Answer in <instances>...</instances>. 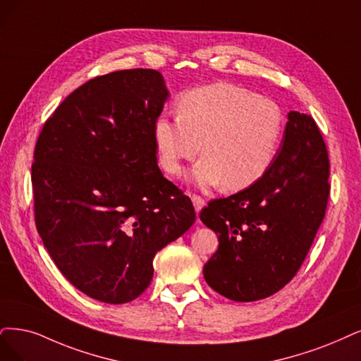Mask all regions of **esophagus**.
Returning a JSON list of instances; mask_svg holds the SVG:
<instances>
[{
  "label": "esophagus",
  "instance_id": "1",
  "mask_svg": "<svg viewBox=\"0 0 361 361\" xmlns=\"http://www.w3.org/2000/svg\"><path fill=\"white\" fill-rule=\"evenodd\" d=\"M190 197H192V202H193V205H195L196 212L201 211V209L204 208V205H205V201H204V199H202L201 196H197V195H192Z\"/></svg>",
  "mask_w": 361,
  "mask_h": 361
}]
</instances>
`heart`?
Returning a JSON list of instances; mask_svg holds the SVG:
<instances>
[{
  "instance_id": "obj_1",
  "label": "heart",
  "mask_w": 361,
  "mask_h": 361,
  "mask_svg": "<svg viewBox=\"0 0 361 361\" xmlns=\"http://www.w3.org/2000/svg\"><path fill=\"white\" fill-rule=\"evenodd\" d=\"M284 132L279 105L250 89L214 83L185 92L178 116H159L154 140L160 164L180 176L185 160L205 156L190 172L199 188L223 184L244 190L262 180L276 157Z\"/></svg>"
}]
</instances>
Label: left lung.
<instances>
[{"instance_id":"1","label":"left lung","mask_w":361,"mask_h":361,"mask_svg":"<svg viewBox=\"0 0 361 361\" xmlns=\"http://www.w3.org/2000/svg\"><path fill=\"white\" fill-rule=\"evenodd\" d=\"M287 117L268 173L211 201L199 214L219 236V248L204 266L205 281L235 302L269 298L288 284L326 214L330 164L322 132L308 114Z\"/></svg>"}]
</instances>
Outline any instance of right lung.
Masks as SVG:
<instances>
[{"instance_id":"1","label":"right lung","mask_w":361,"mask_h":361,"mask_svg":"<svg viewBox=\"0 0 361 361\" xmlns=\"http://www.w3.org/2000/svg\"><path fill=\"white\" fill-rule=\"evenodd\" d=\"M168 97L156 70L114 71L75 89L39 132L37 231L62 275L92 299H137L156 252L195 223L190 197L157 166L154 123Z\"/></svg>"}]
</instances>
